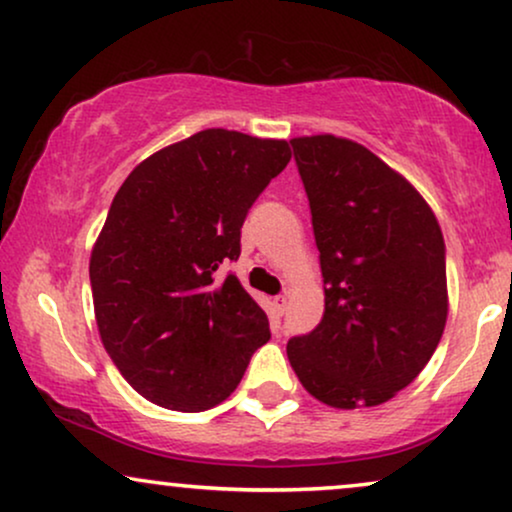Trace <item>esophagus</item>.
<instances>
[{
    "label": "esophagus",
    "instance_id": "34e87169",
    "mask_svg": "<svg viewBox=\"0 0 512 512\" xmlns=\"http://www.w3.org/2000/svg\"><path fill=\"white\" fill-rule=\"evenodd\" d=\"M271 307H274V312L278 316H283V314H286V307H288V297L286 295H276L274 302H271Z\"/></svg>",
    "mask_w": 512,
    "mask_h": 512
}]
</instances>
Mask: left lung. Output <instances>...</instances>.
I'll return each mask as SVG.
<instances>
[{"instance_id": "left-lung-1", "label": "left lung", "mask_w": 512, "mask_h": 512, "mask_svg": "<svg viewBox=\"0 0 512 512\" xmlns=\"http://www.w3.org/2000/svg\"><path fill=\"white\" fill-rule=\"evenodd\" d=\"M326 309L288 340L304 390L335 409L378 406L413 383L446 323V248L430 205L378 155L333 134L290 141Z\"/></svg>"}]
</instances>
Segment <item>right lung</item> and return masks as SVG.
Listing matches in <instances>:
<instances>
[{"instance_id":"add662e5","label":"right lung","mask_w":512,"mask_h":512,"mask_svg":"<svg viewBox=\"0 0 512 512\" xmlns=\"http://www.w3.org/2000/svg\"><path fill=\"white\" fill-rule=\"evenodd\" d=\"M288 160V141L205 129L153 153L115 193L89 281L103 347L141 397L212 409L271 338L264 309L222 274L241 255L245 215Z\"/></svg>"}]
</instances>
